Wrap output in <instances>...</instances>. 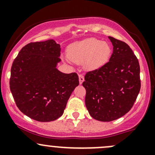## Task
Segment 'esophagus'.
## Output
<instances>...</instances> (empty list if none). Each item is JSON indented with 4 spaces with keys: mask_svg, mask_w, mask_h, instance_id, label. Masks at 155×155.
<instances>
[{
    "mask_svg": "<svg viewBox=\"0 0 155 155\" xmlns=\"http://www.w3.org/2000/svg\"><path fill=\"white\" fill-rule=\"evenodd\" d=\"M79 84H81L83 83V81H84V77L83 75H79Z\"/></svg>",
    "mask_w": 155,
    "mask_h": 155,
    "instance_id": "1",
    "label": "esophagus"
}]
</instances>
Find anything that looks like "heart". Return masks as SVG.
I'll return each instance as SVG.
<instances>
[{"mask_svg": "<svg viewBox=\"0 0 155 155\" xmlns=\"http://www.w3.org/2000/svg\"><path fill=\"white\" fill-rule=\"evenodd\" d=\"M111 53L110 44L96 38L74 42L67 49L68 59L76 64L84 63V68L88 71L102 68L109 61Z\"/></svg>", "mask_w": 155, "mask_h": 155, "instance_id": "obj_1", "label": "heart"}]
</instances>
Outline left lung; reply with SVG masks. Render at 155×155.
<instances>
[{"label": "left lung", "mask_w": 155, "mask_h": 155, "mask_svg": "<svg viewBox=\"0 0 155 155\" xmlns=\"http://www.w3.org/2000/svg\"><path fill=\"white\" fill-rule=\"evenodd\" d=\"M113 46L109 62L88 72L82 85L85 105L95 120L109 122L126 115L133 107L141 88L139 61L127 44L108 37Z\"/></svg>", "instance_id": "1"}]
</instances>
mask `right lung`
<instances>
[{"label": "right lung", "mask_w": 155, "mask_h": 155, "mask_svg": "<svg viewBox=\"0 0 155 155\" xmlns=\"http://www.w3.org/2000/svg\"><path fill=\"white\" fill-rule=\"evenodd\" d=\"M60 56L61 45L48 40L25 45L13 62L11 92L18 109L33 120L59 118L79 85L76 73L64 74L57 68Z\"/></svg>", "instance_id": "obj_1"}]
</instances>
